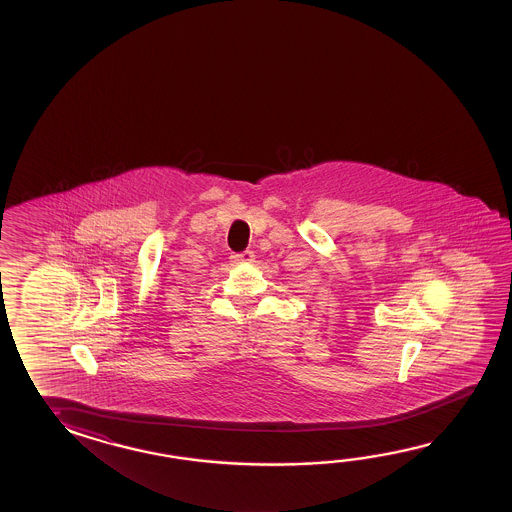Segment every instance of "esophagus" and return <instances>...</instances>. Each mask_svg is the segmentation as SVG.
<instances>
[{"label": "esophagus", "instance_id": "1", "mask_svg": "<svg viewBox=\"0 0 512 512\" xmlns=\"http://www.w3.org/2000/svg\"><path fill=\"white\" fill-rule=\"evenodd\" d=\"M231 262H233V264H251V262H255V255H253V251L233 253V255H231Z\"/></svg>", "mask_w": 512, "mask_h": 512}]
</instances>
